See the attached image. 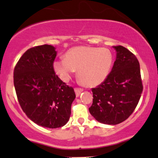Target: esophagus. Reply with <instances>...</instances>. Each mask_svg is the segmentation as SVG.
I'll list each match as a JSON object with an SVG mask.
<instances>
[{
    "label": "esophagus",
    "mask_w": 158,
    "mask_h": 158,
    "mask_svg": "<svg viewBox=\"0 0 158 158\" xmlns=\"http://www.w3.org/2000/svg\"><path fill=\"white\" fill-rule=\"evenodd\" d=\"M75 90V93H76V95H77V97H79V95H80V94L81 92L83 91V89L81 88H79V87H76L74 89Z\"/></svg>",
    "instance_id": "1"
}]
</instances>
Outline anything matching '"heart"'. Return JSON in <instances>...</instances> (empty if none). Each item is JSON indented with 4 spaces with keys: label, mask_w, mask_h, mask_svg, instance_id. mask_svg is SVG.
<instances>
[{
    "label": "heart",
    "mask_w": 158,
    "mask_h": 158,
    "mask_svg": "<svg viewBox=\"0 0 158 158\" xmlns=\"http://www.w3.org/2000/svg\"><path fill=\"white\" fill-rule=\"evenodd\" d=\"M113 63L111 52L104 48L77 47L68 50L64 58L54 62V69L63 81H67L78 71L84 85L95 87L105 81Z\"/></svg>",
    "instance_id": "obj_1"
}]
</instances>
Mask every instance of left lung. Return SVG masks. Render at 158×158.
Masks as SVG:
<instances>
[{
	"instance_id": "8db88e82",
	"label": "left lung",
	"mask_w": 158,
	"mask_h": 158,
	"mask_svg": "<svg viewBox=\"0 0 158 158\" xmlns=\"http://www.w3.org/2000/svg\"><path fill=\"white\" fill-rule=\"evenodd\" d=\"M117 57L104 81L92 89L91 115L99 123L117 125L132 114L143 91L140 65L135 55L123 46H114Z\"/></svg>"
}]
</instances>
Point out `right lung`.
<instances>
[{
	"instance_id": "add662e5",
	"label": "right lung",
	"mask_w": 158,
	"mask_h": 158,
	"mask_svg": "<svg viewBox=\"0 0 158 158\" xmlns=\"http://www.w3.org/2000/svg\"><path fill=\"white\" fill-rule=\"evenodd\" d=\"M55 48L44 44L27 49L15 65L14 85L23 111L37 125L63 127L71 116L76 94L55 74Z\"/></svg>"
}]
</instances>
